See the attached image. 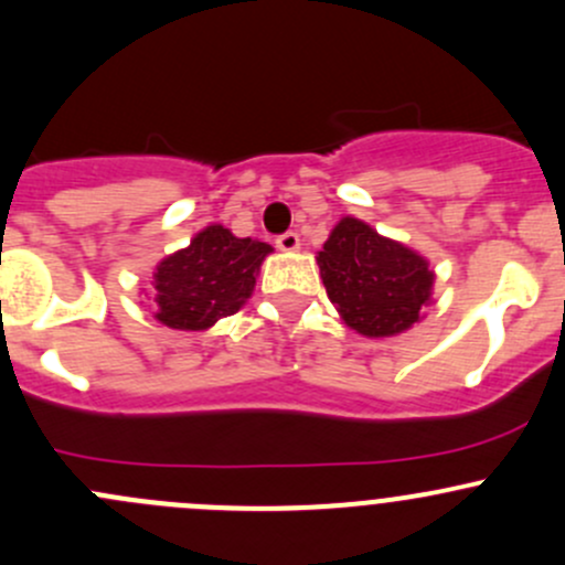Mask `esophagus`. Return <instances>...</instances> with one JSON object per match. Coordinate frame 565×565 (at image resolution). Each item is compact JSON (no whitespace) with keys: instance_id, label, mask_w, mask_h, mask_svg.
I'll list each match as a JSON object with an SVG mask.
<instances>
[{"instance_id":"1","label":"esophagus","mask_w":565,"mask_h":565,"mask_svg":"<svg viewBox=\"0 0 565 565\" xmlns=\"http://www.w3.org/2000/svg\"><path fill=\"white\" fill-rule=\"evenodd\" d=\"M276 248L278 250H298L300 248L298 232H284V235H278L276 237Z\"/></svg>"}]
</instances>
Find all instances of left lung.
<instances>
[{
    "label": "left lung",
    "mask_w": 565,
    "mask_h": 565,
    "mask_svg": "<svg viewBox=\"0 0 565 565\" xmlns=\"http://www.w3.org/2000/svg\"><path fill=\"white\" fill-rule=\"evenodd\" d=\"M317 265L330 303L369 339L404 333L431 300L429 262L350 215L333 226Z\"/></svg>",
    "instance_id": "8db88e82"
}]
</instances>
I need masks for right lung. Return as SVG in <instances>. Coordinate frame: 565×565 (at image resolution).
I'll use <instances>...</instances> for the list:
<instances>
[{"label":"right lung","mask_w":565,"mask_h":565,"mask_svg":"<svg viewBox=\"0 0 565 565\" xmlns=\"http://www.w3.org/2000/svg\"><path fill=\"white\" fill-rule=\"evenodd\" d=\"M270 246L235 237L221 224L207 226L191 246L156 267V319L174 330H207L241 311L254 292L256 273Z\"/></svg>","instance_id":"add662e5"}]
</instances>
